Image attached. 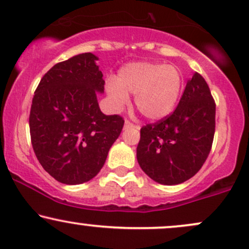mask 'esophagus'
<instances>
[{"instance_id":"34e87169","label":"esophagus","mask_w":249,"mask_h":249,"mask_svg":"<svg viewBox=\"0 0 249 249\" xmlns=\"http://www.w3.org/2000/svg\"><path fill=\"white\" fill-rule=\"evenodd\" d=\"M131 127H135V125H134V124H131L130 121L125 120V122H124V128H125V129H127V128H131Z\"/></svg>"}]
</instances>
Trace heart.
Listing matches in <instances>:
<instances>
[{"label": "heart", "mask_w": 249, "mask_h": 249, "mask_svg": "<svg viewBox=\"0 0 249 249\" xmlns=\"http://www.w3.org/2000/svg\"><path fill=\"white\" fill-rule=\"evenodd\" d=\"M182 72L174 65L160 63L128 64L119 71L118 79H108L107 94L115 110L122 109L135 94L136 108L149 120L168 116L183 89Z\"/></svg>", "instance_id": "1"}]
</instances>
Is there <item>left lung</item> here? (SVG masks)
Segmentation results:
<instances>
[{
  "label": "left lung",
  "mask_w": 249,
  "mask_h": 249,
  "mask_svg": "<svg viewBox=\"0 0 249 249\" xmlns=\"http://www.w3.org/2000/svg\"><path fill=\"white\" fill-rule=\"evenodd\" d=\"M214 131L215 102L205 79L196 72L174 113L141 128L137 162L155 182L180 184L205 163Z\"/></svg>",
  "instance_id": "8db88e82"
}]
</instances>
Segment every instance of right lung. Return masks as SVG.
I'll return each mask as SVG.
<instances>
[{
    "label": "right lung",
    "mask_w": 249,
    "mask_h": 249,
    "mask_svg": "<svg viewBox=\"0 0 249 249\" xmlns=\"http://www.w3.org/2000/svg\"><path fill=\"white\" fill-rule=\"evenodd\" d=\"M98 57L81 53L55 64L35 90L29 125L37 160L58 182L75 185L95 177L124 120L105 115L96 92L105 80Z\"/></svg>",
    "instance_id": "1"
}]
</instances>
